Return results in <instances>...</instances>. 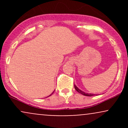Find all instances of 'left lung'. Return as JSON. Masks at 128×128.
I'll return each mask as SVG.
<instances>
[{
    "instance_id": "1",
    "label": "left lung",
    "mask_w": 128,
    "mask_h": 128,
    "mask_svg": "<svg viewBox=\"0 0 128 128\" xmlns=\"http://www.w3.org/2000/svg\"><path fill=\"white\" fill-rule=\"evenodd\" d=\"M74 88H75V90L76 91H77L78 92H79V93L82 94L84 95V96H95L96 94H92V93H86V92H82V91H81L80 90H79L78 88L75 85H74Z\"/></svg>"
}]
</instances>
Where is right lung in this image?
<instances>
[{"instance_id":"add662e5","label":"right lung","mask_w":128,"mask_h":128,"mask_svg":"<svg viewBox=\"0 0 128 128\" xmlns=\"http://www.w3.org/2000/svg\"><path fill=\"white\" fill-rule=\"evenodd\" d=\"M55 90H54V92H52V94H50V95H49V96H51V95H52V94H53V93H54V92H55ZM49 96H48V97H49Z\"/></svg>"}]
</instances>
